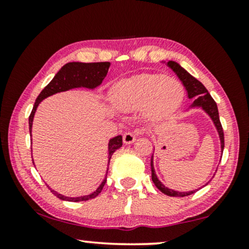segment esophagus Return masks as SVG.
I'll return each mask as SVG.
<instances>
[{"instance_id":"34e87169","label":"esophagus","mask_w":249,"mask_h":249,"mask_svg":"<svg viewBox=\"0 0 249 249\" xmlns=\"http://www.w3.org/2000/svg\"><path fill=\"white\" fill-rule=\"evenodd\" d=\"M122 139H124V142L125 145H130L136 141V136L132 132H125Z\"/></svg>"}]
</instances>
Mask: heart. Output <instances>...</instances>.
<instances>
[{
    "mask_svg": "<svg viewBox=\"0 0 249 249\" xmlns=\"http://www.w3.org/2000/svg\"><path fill=\"white\" fill-rule=\"evenodd\" d=\"M183 98L179 80L163 74L144 73L121 81L114 87L112 101L121 112L144 110L149 121L162 120L173 113Z\"/></svg>",
    "mask_w": 249,
    "mask_h": 249,
    "instance_id": "obj_1",
    "label": "heart"
}]
</instances>
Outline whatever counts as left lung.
Listing matches in <instances>:
<instances>
[{
    "mask_svg": "<svg viewBox=\"0 0 249 249\" xmlns=\"http://www.w3.org/2000/svg\"><path fill=\"white\" fill-rule=\"evenodd\" d=\"M168 67L171 68V69L175 71V73L178 76V78L181 80L183 86H185L187 94H188V98H195L193 102V104L190 105V108L192 107H200L203 111H205L209 117L212 119L214 125H215L217 134H219L220 142H221V152L223 153L224 148V135H223V129L222 125H221L220 118H219V111H217V105L215 101L213 100L212 96H211L209 91L205 88V86L196 79L195 77H193L192 74L183 69L182 67H180L179 63L175 62V61H168ZM151 169H152V180L154 182V185L158 187L159 190H161L163 194L168 196L172 197H185L188 195H192L197 190H192V192H177V190H172L165 187L163 183L160 181L158 176H156L155 170H154V163H153V155L151 159ZM207 185V183H206Z\"/></svg>",
    "mask_w": 249,
    "mask_h": 249,
    "instance_id": "1",
    "label": "left lung"
}]
</instances>
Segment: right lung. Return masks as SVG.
<instances>
[{
	"label": "right lung",
	"mask_w": 249,
	"mask_h": 249,
	"mask_svg": "<svg viewBox=\"0 0 249 249\" xmlns=\"http://www.w3.org/2000/svg\"><path fill=\"white\" fill-rule=\"evenodd\" d=\"M110 62H94V63H83V62H69L61 68L52 80L50 81V84L40 91L38 97L36 98L35 104H34L33 111L29 115V131L30 136H32V127H33V120L35 112L37 110L40 102L44 98L51 96L60 91H66L72 88H79L85 87L89 88V89H94L97 86H100L102 81L104 80V78L107 77L108 68H110ZM122 146V136H117V137L110 139L108 142V162L107 165L110 164L111 156L113 155V153L117 151L118 148H120ZM34 163V160H33ZM108 170V169H107ZM107 170L105 178L100 187L95 190L94 193L89 194V195L79 196V197H68L61 194L54 192L53 189H51L49 186V189L54 194V196H56L57 198L62 200H68V202H83V200H88L91 198H95L98 194L102 192L103 187L107 182Z\"/></svg>",
	"instance_id": "1"
}]
</instances>
